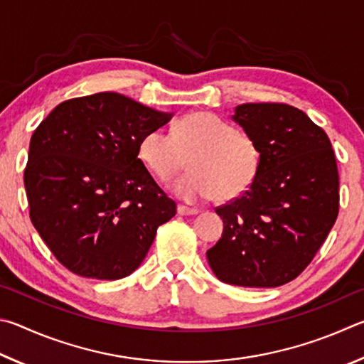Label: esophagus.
Here are the masks:
<instances>
[{
	"label": "esophagus",
	"instance_id": "obj_1",
	"mask_svg": "<svg viewBox=\"0 0 364 364\" xmlns=\"http://www.w3.org/2000/svg\"><path fill=\"white\" fill-rule=\"evenodd\" d=\"M177 213L181 215H193V214H198L200 211L196 208H188V206H183V205H178L177 206Z\"/></svg>",
	"mask_w": 364,
	"mask_h": 364
}]
</instances>
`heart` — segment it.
<instances>
[{"mask_svg":"<svg viewBox=\"0 0 364 364\" xmlns=\"http://www.w3.org/2000/svg\"><path fill=\"white\" fill-rule=\"evenodd\" d=\"M139 158L158 181H169L188 163L192 171L174 183L187 201L218 193L220 201L243 195L256 181L262 151L256 139L211 112H195L178 119L172 134L146 132L139 144Z\"/></svg>","mask_w":364,"mask_h":364,"instance_id":"b5f03b06","label":"heart"}]
</instances>
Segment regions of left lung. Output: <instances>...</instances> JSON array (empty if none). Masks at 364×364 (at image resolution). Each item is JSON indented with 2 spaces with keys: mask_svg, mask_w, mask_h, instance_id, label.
Here are the masks:
<instances>
[{
  "mask_svg": "<svg viewBox=\"0 0 364 364\" xmlns=\"http://www.w3.org/2000/svg\"><path fill=\"white\" fill-rule=\"evenodd\" d=\"M233 119L262 151L247 192L215 208L222 238L206 252L220 282L277 288L307 269L339 214V172L328 134L296 107L265 102Z\"/></svg>",
  "mask_w": 364,
  "mask_h": 364,
  "instance_id": "left-lung-1",
  "label": "left lung"
}]
</instances>
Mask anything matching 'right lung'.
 Returning a JSON list of instances; mask_svg holds the SVG:
<instances>
[{"mask_svg":"<svg viewBox=\"0 0 364 364\" xmlns=\"http://www.w3.org/2000/svg\"><path fill=\"white\" fill-rule=\"evenodd\" d=\"M171 117L99 92L62 102L35 129L23 172L30 219L75 275H131L158 227L176 215V203L137 158L145 134Z\"/></svg>","mask_w":364,"mask_h":364,"instance_id":"obj_1","label":"right lung"}]
</instances>
